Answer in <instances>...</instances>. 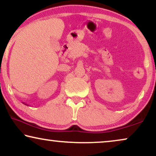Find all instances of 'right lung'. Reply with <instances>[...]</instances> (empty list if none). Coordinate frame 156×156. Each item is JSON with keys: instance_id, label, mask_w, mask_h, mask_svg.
Wrapping results in <instances>:
<instances>
[{"instance_id": "1", "label": "right lung", "mask_w": 156, "mask_h": 156, "mask_svg": "<svg viewBox=\"0 0 156 156\" xmlns=\"http://www.w3.org/2000/svg\"><path fill=\"white\" fill-rule=\"evenodd\" d=\"M23 104H24L25 105H27V104H25V103H23Z\"/></svg>"}]
</instances>
